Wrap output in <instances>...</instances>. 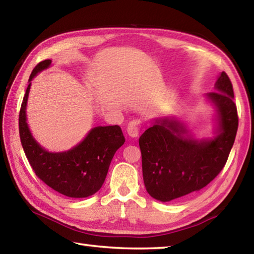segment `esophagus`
Listing matches in <instances>:
<instances>
[{"label": "esophagus", "instance_id": "esophagus-1", "mask_svg": "<svg viewBox=\"0 0 254 254\" xmlns=\"http://www.w3.org/2000/svg\"><path fill=\"white\" fill-rule=\"evenodd\" d=\"M127 134L130 135L131 137H136L137 135H139L140 133V128H139V123H137L136 121H131L130 123H128V126L127 127Z\"/></svg>", "mask_w": 254, "mask_h": 254}]
</instances>
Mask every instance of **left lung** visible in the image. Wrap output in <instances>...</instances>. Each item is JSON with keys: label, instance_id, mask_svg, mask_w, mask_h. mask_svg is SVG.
I'll list each match as a JSON object with an SVG mask.
<instances>
[{"label": "left lung", "instance_id": "1", "mask_svg": "<svg viewBox=\"0 0 254 254\" xmlns=\"http://www.w3.org/2000/svg\"><path fill=\"white\" fill-rule=\"evenodd\" d=\"M216 92L206 96L218 112V135L195 140L175 119H156L139 139L143 181L154 199L169 202L207 186L229 158L239 119L233 86L227 73L215 82Z\"/></svg>", "mask_w": 254, "mask_h": 254}]
</instances>
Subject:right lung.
I'll list each match as a JSON object with an SVG mask.
<instances>
[{
  "instance_id": "right-lung-1",
  "label": "right lung",
  "mask_w": 254,
  "mask_h": 254,
  "mask_svg": "<svg viewBox=\"0 0 254 254\" xmlns=\"http://www.w3.org/2000/svg\"><path fill=\"white\" fill-rule=\"evenodd\" d=\"M51 60L40 62L32 71L20 110V139L30 165L40 180L68 197H86L98 192L107 178L115 152L126 139L119 126L96 127L85 139L65 152L52 153L32 136L26 123V103L31 81L51 65Z\"/></svg>"
}]
</instances>
